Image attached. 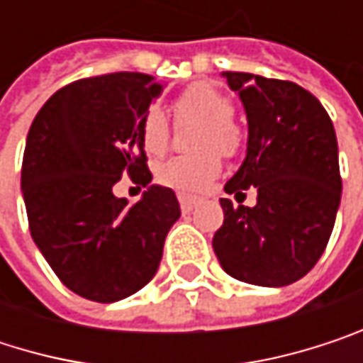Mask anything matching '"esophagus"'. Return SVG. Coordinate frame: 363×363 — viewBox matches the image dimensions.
<instances>
[{"instance_id":"1","label":"esophagus","mask_w":363,"mask_h":363,"mask_svg":"<svg viewBox=\"0 0 363 363\" xmlns=\"http://www.w3.org/2000/svg\"><path fill=\"white\" fill-rule=\"evenodd\" d=\"M179 201H181L182 212H191L193 206L197 203V199H195L193 195H186V193H179Z\"/></svg>"}]
</instances>
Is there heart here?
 <instances>
[{
    "label": "heart",
    "mask_w": 363,
    "mask_h": 363,
    "mask_svg": "<svg viewBox=\"0 0 363 363\" xmlns=\"http://www.w3.org/2000/svg\"><path fill=\"white\" fill-rule=\"evenodd\" d=\"M177 123H199L193 136L195 155H179L157 168V181L184 193H199L220 174V156L233 157L242 149V132L231 121V99L208 82L186 86L172 101ZM140 138L151 155L166 153L170 121L160 109H149L140 121Z\"/></svg>",
    "instance_id": "obj_1"
}]
</instances>
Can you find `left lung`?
Segmentation results:
<instances>
[{
  "mask_svg": "<svg viewBox=\"0 0 363 363\" xmlns=\"http://www.w3.org/2000/svg\"><path fill=\"white\" fill-rule=\"evenodd\" d=\"M244 103L248 153L227 193L256 189V206L220 199L225 220L212 248L246 284L279 288L307 275L324 254L340 203L332 119L305 88L252 73H223Z\"/></svg>",
  "mask_w": 363,
  "mask_h": 363,
  "instance_id": "obj_1",
  "label": "left lung"
}]
</instances>
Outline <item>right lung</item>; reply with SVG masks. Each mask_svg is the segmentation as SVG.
<instances>
[{
	"label": "right lung",
	"instance_id": "1",
	"mask_svg": "<svg viewBox=\"0 0 363 363\" xmlns=\"http://www.w3.org/2000/svg\"><path fill=\"white\" fill-rule=\"evenodd\" d=\"M162 92L147 73H107L54 92L25 145L21 186L31 238L58 279L94 303H115L149 284L181 216L172 189L149 184L140 121ZM147 186L128 204L112 184Z\"/></svg>",
	"mask_w": 363,
	"mask_h": 363
}]
</instances>
